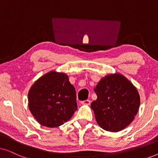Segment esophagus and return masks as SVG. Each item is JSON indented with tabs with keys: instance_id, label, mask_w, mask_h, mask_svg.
<instances>
[{
	"instance_id": "obj_1",
	"label": "esophagus",
	"mask_w": 158,
	"mask_h": 158,
	"mask_svg": "<svg viewBox=\"0 0 158 158\" xmlns=\"http://www.w3.org/2000/svg\"><path fill=\"white\" fill-rule=\"evenodd\" d=\"M81 104L83 105H87L89 106L90 104V100H85V101H81Z\"/></svg>"
}]
</instances>
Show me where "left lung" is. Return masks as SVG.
I'll return each mask as SVG.
<instances>
[{"label":"left lung","mask_w":158,"mask_h":158,"mask_svg":"<svg viewBox=\"0 0 158 158\" xmlns=\"http://www.w3.org/2000/svg\"><path fill=\"white\" fill-rule=\"evenodd\" d=\"M97 99L90 105L98 124L106 131L117 132L135 119L140 105L137 88L120 73L102 77L94 88Z\"/></svg>","instance_id":"1"}]
</instances>
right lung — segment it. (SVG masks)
Here are the masks:
<instances>
[{"instance_id":"add662e5","label":"right lung","mask_w":158,"mask_h":158,"mask_svg":"<svg viewBox=\"0 0 158 158\" xmlns=\"http://www.w3.org/2000/svg\"><path fill=\"white\" fill-rule=\"evenodd\" d=\"M28 106L36 120L42 126H61L77 109L76 92L68 75L55 70L34 82L28 94Z\"/></svg>"}]
</instances>
